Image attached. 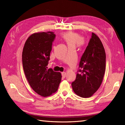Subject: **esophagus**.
<instances>
[{
    "label": "esophagus",
    "mask_w": 125,
    "mask_h": 125,
    "mask_svg": "<svg viewBox=\"0 0 125 125\" xmlns=\"http://www.w3.org/2000/svg\"><path fill=\"white\" fill-rule=\"evenodd\" d=\"M62 78H65V76H66V73L63 72L62 73Z\"/></svg>",
    "instance_id": "obj_1"
}]
</instances>
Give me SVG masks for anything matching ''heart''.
<instances>
[{"label": "heart", "instance_id": "heart-1", "mask_svg": "<svg viewBox=\"0 0 125 125\" xmlns=\"http://www.w3.org/2000/svg\"><path fill=\"white\" fill-rule=\"evenodd\" d=\"M61 38L67 44L69 49L81 46L84 44V41L79 33L74 31H67L61 35Z\"/></svg>", "mask_w": 125, "mask_h": 125}]
</instances>
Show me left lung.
I'll list each match as a JSON object with an SVG mask.
<instances>
[{
  "instance_id": "8db88e82",
  "label": "left lung",
  "mask_w": 125,
  "mask_h": 125,
  "mask_svg": "<svg viewBox=\"0 0 125 125\" xmlns=\"http://www.w3.org/2000/svg\"><path fill=\"white\" fill-rule=\"evenodd\" d=\"M105 58L101 41L92 33L88 45L80 61L76 79L71 84L73 91L78 95L88 98L98 90L105 72Z\"/></svg>"
}]
</instances>
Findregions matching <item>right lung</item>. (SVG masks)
<instances>
[{
	"mask_svg": "<svg viewBox=\"0 0 125 125\" xmlns=\"http://www.w3.org/2000/svg\"><path fill=\"white\" fill-rule=\"evenodd\" d=\"M55 38L53 32L34 33L27 38L22 53V62L25 76L33 90L42 97H47L57 90L61 74L47 69Z\"/></svg>",
	"mask_w": 125,
	"mask_h": 125,
	"instance_id": "add662e5",
	"label": "right lung"
}]
</instances>
